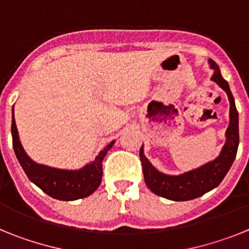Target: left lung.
I'll return each instance as SVG.
<instances>
[{"mask_svg":"<svg viewBox=\"0 0 249 249\" xmlns=\"http://www.w3.org/2000/svg\"><path fill=\"white\" fill-rule=\"evenodd\" d=\"M211 67L214 70L212 80L218 83L224 91L227 92L230 98V126L227 132V142L222 149L221 155L210 163L204 164L199 168L187 172L181 176H166L160 173L152 166L143 155V149H140L141 163L143 167L144 182L149 190L156 195L172 199V201H190L204 195L208 191L218 186L230 171L233 160L236 158L239 143L238 132V112H237L234 98L230 89L227 81L222 77L218 65L210 59Z\"/></svg>","mask_w":249,"mask_h":249,"instance_id":"1","label":"left lung"}]
</instances>
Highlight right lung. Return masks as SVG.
I'll use <instances>...</instances> for the list:
<instances>
[{
  "instance_id": "add662e5",
  "label": "right lung",
  "mask_w": 249,
  "mask_h": 249,
  "mask_svg": "<svg viewBox=\"0 0 249 249\" xmlns=\"http://www.w3.org/2000/svg\"><path fill=\"white\" fill-rule=\"evenodd\" d=\"M12 143L16 157L22 166L30 181L48 196L61 201H74L85 198L97 190L102 181V160L107 152L113 146L114 141L103 148L100 155L91 164H87L80 171H63V169L51 168V167L37 164L25 153L19 142L18 132L12 112Z\"/></svg>"
}]
</instances>
